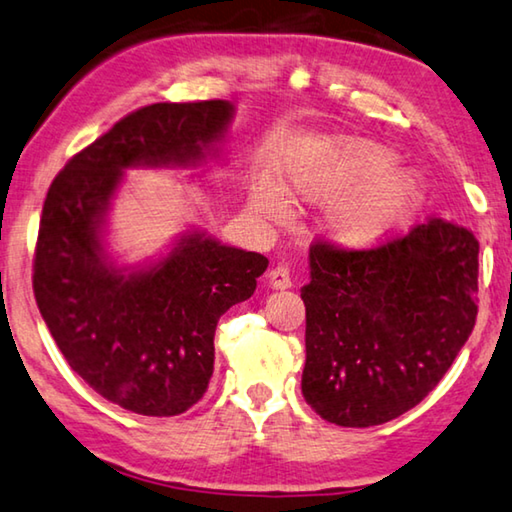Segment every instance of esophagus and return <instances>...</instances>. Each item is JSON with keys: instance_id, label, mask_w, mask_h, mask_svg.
<instances>
[{"instance_id": "34e87169", "label": "esophagus", "mask_w": 512, "mask_h": 512, "mask_svg": "<svg viewBox=\"0 0 512 512\" xmlns=\"http://www.w3.org/2000/svg\"><path fill=\"white\" fill-rule=\"evenodd\" d=\"M269 282H271L273 289H289V287H292V273H289L285 264H278V266H273V269H271Z\"/></svg>"}]
</instances>
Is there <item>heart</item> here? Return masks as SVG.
I'll return each mask as SVG.
<instances>
[{
	"mask_svg": "<svg viewBox=\"0 0 512 512\" xmlns=\"http://www.w3.org/2000/svg\"><path fill=\"white\" fill-rule=\"evenodd\" d=\"M391 163V156L375 144H319L289 163L287 193L310 202L335 200L384 177ZM414 204V183L404 177H388L342 200L331 213L329 230L349 248L377 246L402 223ZM255 207L271 218H282L287 211L285 197L271 188L259 190Z\"/></svg>",
	"mask_w": 512,
	"mask_h": 512,
	"instance_id": "heart-1",
	"label": "heart"
}]
</instances>
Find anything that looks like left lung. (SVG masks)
I'll return each instance as SVG.
<instances>
[{"instance_id": "obj_1", "label": "left lung", "mask_w": 512, "mask_h": 512, "mask_svg": "<svg viewBox=\"0 0 512 512\" xmlns=\"http://www.w3.org/2000/svg\"><path fill=\"white\" fill-rule=\"evenodd\" d=\"M478 248L474 232L437 216L370 248L312 241L305 402L342 427L416 407L474 331Z\"/></svg>"}]
</instances>
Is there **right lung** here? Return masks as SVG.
I'll return each mask as SVG.
<instances>
[{
    "mask_svg": "<svg viewBox=\"0 0 512 512\" xmlns=\"http://www.w3.org/2000/svg\"><path fill=\"white\" fill-rule=\"evenodd\" d=\"M232 112L218 98L144 105L68 160L43 202L38 310L68 365L133 414L177 416L207 393L218 319L253 296L269 259L188 234L154 269L124 276L105 262L103 216L124 167L200 163Z\"/></svg>",
    "mask_w": 512,
    "mask_h": 512,
    "instance_id": "obj_1",
    "label": "right lung"
}]
</instances>
